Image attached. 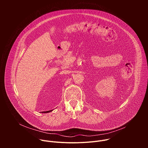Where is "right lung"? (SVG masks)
Segmentation results:
<instances>
[{
    "mask_svg": "<svg viewBox=\"0 0 148 148\" xmlns=\"http://www.w3.org/2000/svg\"><path fill=\"white\" fill-rule=\"evenodd\" d=\"M53 110H50V111H43V112H41L42 113H48L50 112H51Z\"/></svg>",
    "mask_w": 148,
    "mask_h": 148,
    "instance_id": "right-lung-1",
    "label": "right lung"
}]
</instances>
